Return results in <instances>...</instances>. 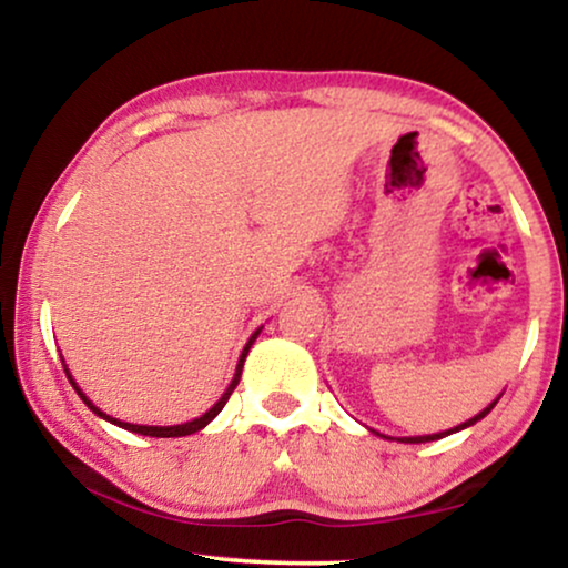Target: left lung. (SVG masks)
Listing matches in <instances>:
<instances>
[{"label": "left lung", "mask_w": 568, "mask_h": 568, "mask_svg": "<svg viewBox=\"0 0 568 568\" xmlns=\"http://www.w3.org/2000/svg\"><path fill=\"white\" fill-rule=\"evenodd\" d=\"M499 398H501V395H499ZM499 398H496V400H499ZM496 400H494L491 406H488V408L480 410L478 416H473V418H468V422H465V424L455 426V429H449V432H439V434H426V437H403V439H398V442H410V445H418V442H434V439H442V437H447V434H455V432H460V429H465V426H473V424H476V422H480V418H484V416L488 414V410H491V408L496 406Z\"/></svg>", "instance_id": "8db88e82"}]
</instances>
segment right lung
I'll list each match as a JSON object with an SVG mask.
<instances>
[{"mask_svg":"<svg viewBox=\"0 0 568 568\" xmlns=\"http://www.w3.org/2000/svg\"><path fill=\"white\" fill-rule=\"evenodd\" d=\"M258 333L261 331H255L253 336H251V341H247L245 344V348H243V354H240V362H237V369H235V377H232V383L227 385V390H224V395L220 400L214 403L212 408L206 410L204 416H199V418H193V422H185V424H178V426H139V424H129V422H119V418H113V416H105L103 410H100L98 406H92V400L88 398V395H84L80 387H77V383L72 379V375H69V369L64 367V372H67V377H69V383H72V387L77 390V395H80V398L84 400V406H88L92 414H98L100 418H105V422H111V424H115V426H121V429H126V432H134V434H144V437H185V434H193V432H199V429H204V426L212 422V418L220 414V410L224 408V403L230 400V395H232V390H235L237 387V383H240V375H243V364H245V356H247V352H251V346H253V341L258 338Z\"/></svg>","mask_w":568,"mask_h":568,"instance_id":"right-lung-1","label":"right lung"}]
</instances>
